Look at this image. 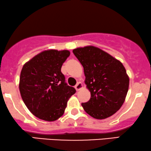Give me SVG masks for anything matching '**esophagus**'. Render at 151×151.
Wrapping results in <instances>:
<instances>
[{
	"mask_svg": "<svg viewBox=\"0 0 151 151\" xmlns=\"http://www.w3.org/2000/svg\"><path fill=\"white\" fill-rule=\"evenodd\" d=\"M83 88V85H82V83H81V82H78V83H77V85L75 86V88L77 91H79L80 89L82 88Z\"/></svg>",
	"mask_w": 151,
	"mask_h": 151,
	"instance_id": "1",
	"label": "esophagus"
}]
</instances>
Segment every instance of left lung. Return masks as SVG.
Masks as SVG:
<instances>
[{"label": "left lung", "instance_id": "8db88e82", "mask_svg": "<svg viewBox=\"0 0 151 151\" xmlns=\"http://www.w3.org/2000/svg\"><path fill=\"white\" fill-rule=\"evenodd\" d=\"M83 67L85 83L91 96L81 103L87 114L97 119L112 116L123 105L129 88V77L119 60L93 46L73 50Z\"/></svg>", "mask_w": 151, "mask_h": 151}]
</instances>
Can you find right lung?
Masks as SVG:
<instances>
[{
  "mask_svg": "<svg viewBox=\"0 0 151 151\" xmlns=\"http://www.w3.org/2000/svg\"><path fill=\"white\" fill-rule=\"evenodd\" d=\"M68 50L45 51L23 66L19 91L29 111L40 119L56 121L63 114L68 99L76 93L65 82L61 67Z\"/></svg>",
  "mask_w": 151,
  "mask_h": 151,
  "instance_id": "1",
  "label": "right lung"
}]
</instances>
